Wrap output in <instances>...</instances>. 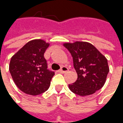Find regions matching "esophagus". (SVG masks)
Segmentation results:
<instances>
[{"instance_id": "esophagus-1", "label": "esophagus", "mask_w": 123, "mask_h": 123, "mask_svg": "<svg viewBox=\"0 0 123 123\" xmlns=\"http://www.w3.org/2000/svg\"><path fill=\"white\" fill-rule=\"evenodd\" d=\"M68 70V68L66 67H62L61 68V69L59 70V72H61V73H65L67 72V71Z\"/></svg>"}]
</instances>
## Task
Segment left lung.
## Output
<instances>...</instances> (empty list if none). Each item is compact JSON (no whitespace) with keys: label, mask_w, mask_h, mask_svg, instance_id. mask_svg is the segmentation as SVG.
<instances>
[{"label":"left lung","mask_w":123,"mask_h":123,"mask_svg":"<svg viewBox=\"0 0 123 123\" xmlns=\"http://www.w3.org/2000/svg\"><path fill=\"white\" fill-rule=\"evenodd\" d=\"M78 74L76 81L69 84V89L80 96L93 94L105 84L109 71L107 60L91 43L84 41L65 43Z\"/></svg>","instance_id":"8db88e82"}]
</instances>
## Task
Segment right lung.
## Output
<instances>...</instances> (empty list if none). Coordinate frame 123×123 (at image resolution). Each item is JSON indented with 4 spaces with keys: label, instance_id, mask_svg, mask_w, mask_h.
I'll list each match as a JSON object with an SVG mask.
<instances>
[{
    "label": "right lung",
    "instance_id": "right-lung-1",
    "mask_svg": "<svg viewBox=\"0 0 123 123\" xmlns=\"http://www.w3.org/2000/svg\"><path fill=\"white\" fill-rule=\"evenodd\" d=\"M49 43L42 39L29 41L11 58L9 70L20 90L31 95L48 90L55 72L47 69L44 53Z\"/></svg>",
    "mask_w": 123,
    "mask_h": 123
}]
</instances>
